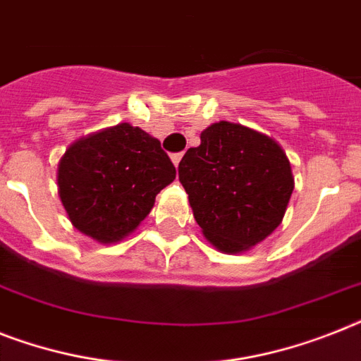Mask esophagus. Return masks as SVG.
I'll return each instance as SVG.
<instances>
[{"label":"esophagus","mask_w":361,"mask_h":361,"mask_svg":"<svg viewBox=\"0 0 361 361\" xmlns=\"http://www.w3.org/2000/svg\"><path fill=\"white\" fill-rule=\"evenodd\" d=\"M181 157H183V154H172L171 155V159H172V163H174L176 169H178V165H180Z\"/></svg>","instance_id":"esophagus-1"}]
</instances>
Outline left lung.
Segmentation results:
<instances>
[{"instance_id": "1", "label": "left lung", "mask_w": 361, "mask_h": 361, "mask_svg": "<svg viewBox=\"0 0 361 361\" xmlns=\"http://www.w3.org/2000/svg\"><path fill=\"white\" fill-rule=\"evenodd\" d=\"M178 172L202 233L224 254L265 241L282 224L295 189L282 146L226 120L202 131L200 146L185 152Z\"/></svg>"}]
</instances>
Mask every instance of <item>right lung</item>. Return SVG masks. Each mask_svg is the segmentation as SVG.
<instances>
[{"mask_svg": "<svg viewBox=\"0 0 361 361\" xmlns=\"http://www.w3.org/2000/svg\"><path fill=\"white\" fill-rule=\"evenodd\" d=\"M176 178L161 142L122 122L81 137L57 165V190L75 230L102 245L133 233Z\"/></svg>", "mask_w": 361, "mask_h": 361, "instance_id": "obj_1", "label": "right lung"}]
</instances>
